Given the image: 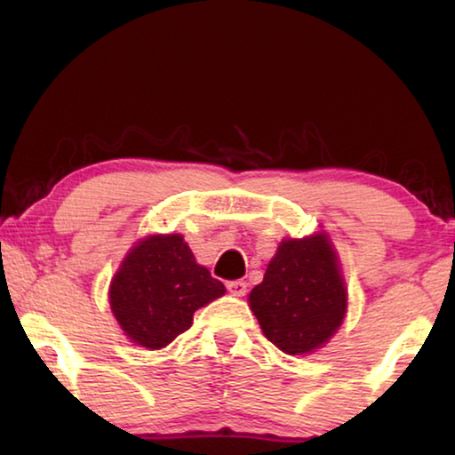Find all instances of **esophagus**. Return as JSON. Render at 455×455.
<instances>
[{"label":"esophagus","instance_id":"esophagus-1","mask_svg":"<svg viewBox=\"0 0 455 455\" xmlns=\"http://www.w3.org/2000/svg\"><path fill=\"white\" fill-rule=\"evenodd\" d=\"M228 291L232 292L234 297H243L248 291V284L243 281H232V283H228Z\"/></svg>","mask_w":455,"mask_h":455}]
</instances>
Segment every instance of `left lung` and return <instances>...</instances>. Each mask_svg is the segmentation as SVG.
<instances>
[{"label": "left lung", "mask_w": 455, "mask_h": 455, "mask_svg": "<svg viewBox=\"0 0 455 455\" xmlns=\"http://www.w3.org/2000/svg\"><path fill=\"white\" fill-rule=\"evenodd\" d=\"M248 303L264 335L284 354L323 347L347 309V289L327 235L283 240Z\"/></svg>", "instance_id": "obj_1"}]
</instances>
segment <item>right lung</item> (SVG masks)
<instances>
[{
  "label": "right lung",
  "mask_w": 455,
  "mask_h": 455,
  "mask_svg": "<svg viewBox=\"0 0 455 455\" xmlns=\"http://www.w3.org/2000/svg\"><path fill=\"white\" fill-rule=\"evenodd\" d=\"M226 292L195 260L180 234L148 235L125 254L109 284V305L134 344L160 349L187 331L193 313Z\"/></svg>",
  "instance_id": "obj_1"
}]
</instances>
